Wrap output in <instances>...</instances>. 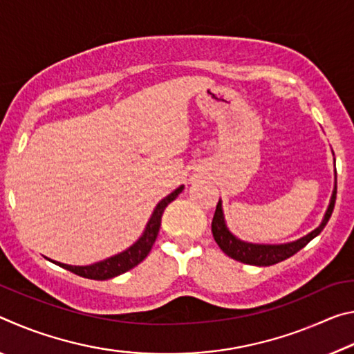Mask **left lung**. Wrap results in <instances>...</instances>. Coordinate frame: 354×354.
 I'll return each instance as SVG.
<instances>
[{
  "mask_svg": "<svg viewBox=\"0 0 354 354\" xmlns=\"http://www.w3.org/2000/svg\"><path fill=\"white\" fill-rule=\"evenodd\" d=\"M334 154V153H333ZM335 194H337V183H334V190L331 195V200H329V205L325 215H323V220L320 225L309 232V234L297 239L293 242L287 243H253V242H245L242 239L236 237L230 231V227L226 226L223 207H221V200H218L217 209H215L214 218H212V236L215 242L223 251L226 256L232 257L239 262L250 263V266H259V267H267L273 266V263H278L281 261L287 259L299 251L301 248L306 247V245L317 237L323 231V227L326 226L329 217H331L334 203H335Z\"/></svg>",
  "mask_w": 354,
  "mask_h": 354,
  "instance_id": "8db88e82",
  "label": "left lung"
}]
</instances>
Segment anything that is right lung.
Masks as SVG:
<instances>
[{
    "label": "right lung",
    "mask_w": 354,
    "mask_h": 354,
    "mask_svg": "<svg viewBox=\"0 0 354 354\" xmlns=\"http://www.w3.org/2000/svg\"><path fill=\"white\" fill-rule=\"evenodd\" d=\"M183 190H184V185H179L178 189L173 190L171 194L167 195L165 198H162L158 205H156L151 217H149L145 230L142 232V236L137 239L129 248L122 251V253L113 254L104 261L91 263V266H68V263H62L57 261H51V259L48 261H51L53 263H56V266L65 268V270L73 272L75 274H80L82 278L97 279V281L115 278L118 274L131 270V268L139 266V263L148 256L149 251H151L153 243L156 242V237H158V232L160 227V218H162L165 207L169 206Z\"/></svg>",
    "instance_id": "1"
}]
</instances>
